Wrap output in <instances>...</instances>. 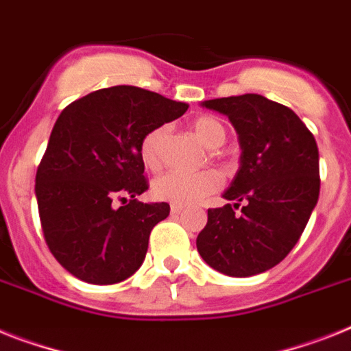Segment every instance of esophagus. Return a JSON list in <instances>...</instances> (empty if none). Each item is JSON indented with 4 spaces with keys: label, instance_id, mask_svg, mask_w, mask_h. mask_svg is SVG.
<instances>
[{
    "label": "esophagus",
    "instance_id": "34e87169",
    "mask_svg": "<svg viewBox=\"0 0 351 351\" xmlns=\"http://www.w3.org/2000/svg\"><path fill=\"white\" fill-rule=\"evenodd\" d=\"M184 205H180V203H171V214H180L182 210H184Z\"/></svg>",
    "mask_w": 351,
    "mask_h": 351
}]
</instances>
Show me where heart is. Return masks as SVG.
I'll use <instances>...</instances> for the list:
<instances>
[{
  "instance_id": "heart-1",
  "label": "heart",
  "mask_w": 351,
  "mask_h": 351,
  "mask_svg": "<svg viewBox=\"0 0 351 351\" xmlns=\"http://www.w3.org/2000/svg\"><path fill=\"white\" fill-rule=\"evenodd\" d=\"M193 132L196 139L208 149L223 146L226 141L225 126L216 117L203 116L193 123ZM167 135V126H157L144 135L141 141V158L148 169H158L162 166V149ZM221 187V176L216 171L207 169L199 173H182L167 171L153 182V194L158 199L180 205H193Z\"/></svg>"
}]
</instances>
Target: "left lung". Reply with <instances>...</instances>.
<instances>
[{"label":"left lung","instance_id":"left-lung-1","mask_svg":"<svg viewBox=\"0 0 351 351\" xmlns=\"http://www.w3.org/2000/svg\"><path fill=\"white\" fill-rule=\"evenodd\" d=\"M230 119L241 146L239 169L223 198L208 208L196 248L228 276L275 267L298 243L319 198V152L314 135L291 108L261 94L199 103ZM241 213H235L240 202Z\"/></svg>","mask_w":351,"mask_h":351}]
</instances>
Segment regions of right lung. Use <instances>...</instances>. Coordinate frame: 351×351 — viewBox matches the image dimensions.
Returning <instances> with one entry per match:
<instances>
[{
    "label": "right lung",
    "instance_id": "right-lung-1",
    "mask_svg": "<svg viewBox=\"0 0 351 351\" xmlns=\"http://www.w3.org/2000/svg\"><path fill=\"white\" fill-rule=\"evenodd\" d=\"M187 108L152 90L116 85L62 110L37 169L35 196L48 248L71 275L108 285L143 266L149 234L169 216V205L137 202L148 191L141 141ZM116 199L123 202L119 209Z\"/></svg>",
    "mask_w": 351,
    "mask_h": 351
}]
</instances>
